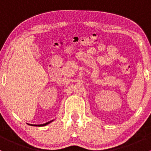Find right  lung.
Returning <instances> with one entry per match:
<instances>
[{"mask_svg": "<svg viewBox=\"0 0 151 151\" xmlns=\"http://www.w3.org/2000/svg\"><path fill=\"white\" fill-rule=\"evenodd\" d=\"M54 121V120H52V121H49V122H47L46 123H44V124H40V125H32V124H29V123H28V125H30V126H47V125H48L49 123H50L51 122H52V121Z\"/></svg>", "mask_w": 151, "mask_h": 151, "instance_id": "add662e5", "label": "right lung"}]
</instances>
